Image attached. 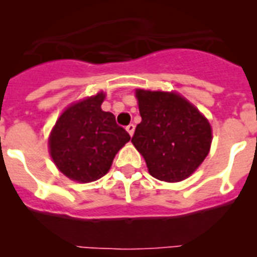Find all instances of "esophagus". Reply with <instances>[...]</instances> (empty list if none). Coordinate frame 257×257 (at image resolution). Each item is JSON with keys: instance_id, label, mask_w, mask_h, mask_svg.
Instances as JSON below:
<instances>
[{"instance_id": "obj_1", "label": "esophagus", "mask_w": 257, "mask_h": 257, "mask_svg": "<svg viewBox=\"0 0 257 257\" xmlns=\"http://www.w3.org/2000/svg\"><path fill=\"white\" fill-rule=\"evenodd\" d=\"M126 130H127V133H128L131 136H133L134 135V131H135V124L130 123V124H128V126H126Z\"/></svg>"}]
</instances>
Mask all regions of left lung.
<instances>
[{"label":"left lung","instance_id":"8db88e82","mask_svg":"<svg viewBox=\"0 0 257 257\" xmlns=\"http://www.w3.org/2000/svg\"><path fill=\"white\" fill-rule=\"evenodd\" d=\"M136 97L142 122L131 142L144 157L149 174L167 183L187 179L210 151L208 121L174 92L136 90Z\"/></svg>","mask_w":257,"mask_h":257}]
</instances>
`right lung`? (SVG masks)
I'll return each mask as SVG.
<instances>
[{
    "instance_id": "add662e5",
    "label": "right lung",
    "mask_w": 257,
    "mask_h": 257,
    "mask_svg": "<svg viewBox=\"0 0 257 257\" xmlns=\"http://www.w3.org/2000/svg\"><path fill=\"white\" fill-rule=\"evenodd\" d=\"M104 97L99 92L70 105L51 131L50 154L72 180L91 183L100 179L109 171L117 152L131 139L118 126L114 114L101 109Z\"/></svg>"
}]
</instances>
